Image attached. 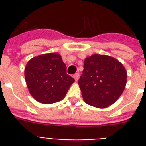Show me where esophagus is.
Returning <instances> with one entry per match:
<instances>
[{"label":"esophagus","instance_id":"1","mask_svg":"<svg viewBox=\"0 0 146 146\" xmlns=\"http://www.w3.org/2000/svg\"><path fill=\"white\" fill-rule=\"evenodd\" d=\"M73 77L74 78V80H75L76 81H77V80H79V77H80V73H75V74L73 76Z\"/></svg>","mask_w":146,"mask_h":146}]
</instances>
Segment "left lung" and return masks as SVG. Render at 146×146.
Returning <instances> with one entry per match:
<instances>
[{
  "label": "left lung",
  "instance_id": "left-lung-1",
  "mask_svg": "<svg viewBox=\"0 0 146 146\" xmlns=\"http://www.w3.org/2000/svg\"><path fill=\"white\" fill-rule=\"evenodd\" d=\"M79 80L82 98L87 104L104 108L120 98L127 83V73L123 64L107 55L86 57Z\"/></svg>",
  "mask_w": 146,
  "mask_h": 146
}]
</instances>
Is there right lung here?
<instances>
[{"label": "right lung", "instance_id": "right-lung-1", "mask_svg": "<svg viewBox=\"0 0 146 146\" xmlns=\"http://www.w3.org/2000/svg\"><path fill=\"white\" fill-rule=\"evenodd\" d=\"M25 79L32 96L43 104L63 99L75 81L66 73V65L57 53L31 59L25 69Z\"/></svg>", "mask_w": 146, "mask_h": 146}]
</instances>
